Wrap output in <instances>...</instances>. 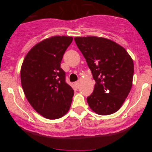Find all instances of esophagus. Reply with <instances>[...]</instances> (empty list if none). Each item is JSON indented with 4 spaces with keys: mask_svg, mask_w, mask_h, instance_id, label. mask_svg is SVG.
<instances>
[{
    "mask_svg": "<svg viewBox=\"0 0 152 152\" xmlns=\"http://www.w3.org/2000/svg\"><path fill=\"white\" fill-rule=\"evenodd\" d=\"M78 84H79V81L75 82V86H76V88H78Z\"/></svg>",
    "mask_w": 152,
    "mask_h": 152,
    "instance_id": "esophagus-1",
    "label": "esophagus"
}]
</instances>
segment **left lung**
I'll return each mask as SVG.
<instances>
[{
  "instance_id": "obj_1",
  "label": "left lung",
  "mask_w": 152,
  "mask_h": 152,
  "mask_svg": "<svg viewBox=\"0 0 152 152\" xmlns=\"http://www.w3.org/2000/svg\"><path fill=\"white\" fill-rule=\"evenodd\" d=\"M74 40L96 81L93 93L87 98L88 106L103 116L116 112L132 86V57L124 48L108 38L87 36Z\"/></svg>"
}]
</instances>
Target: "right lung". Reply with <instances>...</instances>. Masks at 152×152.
<instances>
[{"instance_id": "right-lung-1", "label": "right lung", "mask_w": 152, "mask_h": 152, "mask_svg": "<svg viewBox=\"0 0 152 152\" xmlns=\"http://www.w3.org/2000/svg\"><path fill=\"white\" fill-rule=\"evenodd\" d=\"M73 38L56 36L33 47L20 69L24 94L34 109L43 117L57 119L69 111L74 91L65 81L61 62Z\"/></svg>"}]
</instances>
